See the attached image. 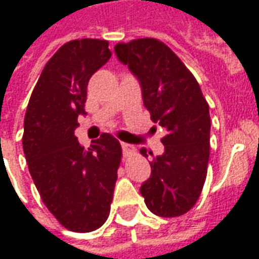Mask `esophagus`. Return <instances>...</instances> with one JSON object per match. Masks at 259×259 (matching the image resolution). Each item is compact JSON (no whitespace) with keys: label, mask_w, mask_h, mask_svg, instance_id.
Masks as SVG:
<instances>
[{"label":"esophagus","mask_w":259,"mask_h":259,"mask_svg":"<svg viewBox=\"0 0 259 259\" xmlns=\"http://www.w3.org/2000/svg\"><path fill=\"white\" fill-rule=\"evenodd\" d=\"M122 150H123V155L126 158L135 154V148L130 146V144H126V143H122Z\"/></svg>","instance_id":"obj_1"}]
</instances>
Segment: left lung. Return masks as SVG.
<instances>
[{
    "mask_svg": "<svg viewBox=\"0 0 259 259\" xmlns=\"http://www.w3.org/2000/svg\"><path fill=\"white\" fill-rule=\"evenodd\" d=\"M115 53L139 79L144 105L163 130L162 155L152 157L151 176L140 187L147 208L175 218L198 200L209 161V107L198 81L165 42L137 38L118 42ZM140 152L144 157L147 151ZM152 155V152H151Z\"/></svg>",
    "mask_w": 259,
    "mask_h": 259,
    "instance_id": "8db88e82",
    "label": "left lung"
}]
</instances>
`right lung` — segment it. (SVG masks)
I'll list each match as a JSON object with an SVG mask.
<instances>
[{"mask_svg": "<svg viewBox=\"0 0 259 259\" xmlns=\"http://www.w3.org/2000/svg\"><path fill=\"white\" fill-rule=\"evenodd\" d=\"M107 40L66 42L42 69L25 115L23 152L44 205L68 230L87 233L109 217L122 147L102 133L84 148L74 136L87 84L112 53Z\"/></svg>", "mask_w": 259, "mask_h": 259, "instance_id": "right-lung-1", "label": "right lung"}]
</instances>
